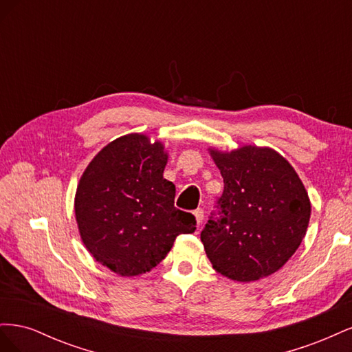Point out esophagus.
<instances>
[{"mask_svg": "<svg viewBox=\"0 0 352 352\" xmlns=\"http://www.w3.org/2000/svg\"><path fill=\"white\" fill-rule=\"evenodd\" d=\"M194 216H195V220H197V223L199 225V223L204 220V210L202 208H197L195 211H194Z\"/></svg>", "mask_w": 352, "mask_h": 352, "instance_id": "1", "label": "esophagus"}]
</instances>
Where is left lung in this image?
<instances>
[{
	"label": "left lung",
	"instance_id": "1",
	"mask_svg": "<svg viewBox=\"0 0 352 352\" xmlns=\"http://www.w3.org/2000/svg\"><path fill=\"white\" fill-rule=\"evenodd\" d=\"M225 189L201 232L212 269L238 282L278 272L300 247L311 204L294 167L267 146L210 148Z\"/></svg>",
	"mask_w": 352,
	"mask_h": 352
}]
</instances>
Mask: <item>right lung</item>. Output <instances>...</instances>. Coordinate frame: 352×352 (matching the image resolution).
I'll use <instances>...</instances> for the list:
<instances>
[{"mask_svg":"<svg viewBox=\"0 0 352 352\" xmlns=\"http://www.w3.org/2000/svg\"><path fill=\"white\" fill-rule=\"evenodd\" d=\"M164 145L141 133L117 138L85 168L74 197L80 238L92 257L120 276L150 272L180 233L195 232L190 212L175 207L163 177Z\"/></svg>","mask_w":352,"mask_h":352,"instance_id":"add662e5","label":"right lung"}]
</instances>
